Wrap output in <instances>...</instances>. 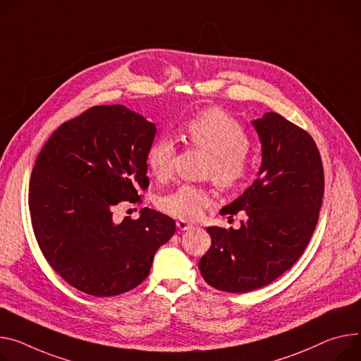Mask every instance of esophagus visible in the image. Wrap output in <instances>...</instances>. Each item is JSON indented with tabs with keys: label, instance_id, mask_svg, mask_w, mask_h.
Here are the masks:
<instances>
[{
	"label": "esophagus",
	"instance_id": "1",
	"mask_svg": "<svg viewBox=\"0 0 361 361\" xmlns=\"http://www.w3.org/2000/svg\"><path fill=\"white\" fill-rule=\"evenodd\" d=\"M176 227H178L180 231H186V230L192 228V226L188 223V221H183V219H178V221H176Z\"/></svg>",
	"mask_w": 361,
	"mask_h": 361
}]
</instances>
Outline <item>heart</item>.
I'll return each mask as SVG.
<instances>
[{
    "mask_svg": "<svg viewBox=\"0 0 361 361\" xmlns=\"http://www.w3.org/2000/svg\"><path fill=\"white\" fill-rule=\"evenodd\" d=\"M183 131L193 145L211 153L207 175L218 185L231 188L245 178L250 169L245 150L248 138L241 126L224 111L218 108L200 111L185 123ZM175 156V140L169 134H161L149 145L146 163L159 179H166L172 173ZM209 204L211 192L189 183L178 186L157 201L164 214L180 219H197Z\"/></svg>",
    "mask_w": 361,
    "mask_h": 361,
    "instance_id": "b5f03b06",
    "label": "heart"
}]
</instances>
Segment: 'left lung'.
<instances>
[{"label": "left lung", "instance_id": "1", "mask_svg": "<svg viewBox=\"0 0 361 361\" xmlns=\"http://www.w3.org/2000/svg\"><path fill=\"white\" fill-rule=\"evenodd\" d=\"M262 145L257 179L219 211H245L241 227H208L200 260L205 282L224 292L263 288L290 269L310 243L324 195V169L312 137L277 113L252 121ZM231 218V216H230Z\"/></svg>", "mask_w": 361, "mask_h": 361}]
</instances>
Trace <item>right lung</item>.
Instances as JSON below:
<instances>
[{
    "label": "right lung",
    "instance_id": "right-lung-1",
    "mask_svg": "<svg viewBox=\"0 0 361 361\" xmlns=\"http://www.w3.org/2000/svg\"><path fill=\"white\" fill-rule=\"evenodd\" d=\"M156 124L124 105L92 106L63 123L39 153L29 207L40 250L78 290L104 298L140 285L175 221L150 208L114 219L147 189L146 150Z\"/></svg>",
    "mask_w": 361,
    "mask_h": 361
}]
</instances>
